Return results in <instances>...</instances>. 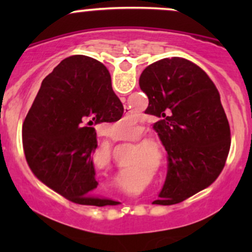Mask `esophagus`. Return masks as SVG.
<instances>
[{
	"mask_svg": "<svg viewBox=\"0 0 252 252\" xmlns=\"http://www.w3.org/2000/svg\"><path fill=\"white\" fill-rule=\"evenodd\" d=\"M124 110H126V116H128V114H130V113H131L130 108H128V107H126H126H124Z\"/></svg>",
	"mask_w": 252,
	"mask_h": 252,
	"instance_id": "34e87169",
	"label": "esophagus"
}]
</instances>
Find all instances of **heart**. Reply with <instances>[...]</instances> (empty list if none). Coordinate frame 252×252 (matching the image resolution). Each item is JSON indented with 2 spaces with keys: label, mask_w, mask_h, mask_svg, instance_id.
<instances>
[{
  "label": "heart",
  "mask_w": 252,
  "mask_h": 252,
  "mask_svg": "<svg viewBox=\"0 0 252 252\" xmlns=\"http://www.w3.org/2000/svg\"><path fill=\"white\" fill-rule=\"evenodd\" d=\"M119 126H121V131L123 133V135H130L131 131L135 129V124L133 122H121L119 123Z\"/></svg>",
  "instance_id": "b5f03b06"
}]
</instances>
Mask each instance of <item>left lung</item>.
Returning <instances> with one entry per match:
<instances>
[{"instance_id": "1", "label": "left lung", "mask_w": 252, "mask_h": 252, "mask_svg": "<svg viewBox=\"0 0 252 252\" xmlns=\"http://www.w3.org/2000/svg\"><path fill=\"white\" fill-rule=\"evenodd\" d=\"M139 85L168 162L161 199L154 202L178 204L212 184L227 161L230 128L220 93L202 68L182 57L150 64Z\"/></svg>"}]
</instances>
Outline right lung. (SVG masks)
<instances>
[{
	"label": "right lung",
	"mask_w": 252,
	"mask_h": 252,
	"mask_svg": "<svg viewBox=\"0 0 252 252\" xmlns=\"http://www.w3.org/2000/svg\"><path fill=\"white\" fill-rule=\"evenodd\" d=\"M123 112L102 63L84 55L63 60L42 80L23 124V147L32 173L75 204H113L95 195L94 126L117 122Z\"/></svg>",
	"instance_id": "obj_1"
}]
</instances>
